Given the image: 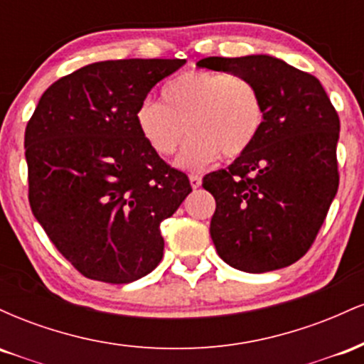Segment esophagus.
<instances>
[{
    "mask_svg": "<svg viewBox=\"0 0 364 364\" xmlns=\"http://www.w3.org/2000/svg\"><path fill=\"white\" fill-rule=\"evenodd\" d=\"M190 185L193 190H196V188L202 186V178H200L198 174H190Z\"/></svg>",
    "mask_w": 364,
    "mask_h": 364,
    "instance_id": "esophagus-1",
    "label": "esophagus"
}]
</instances>
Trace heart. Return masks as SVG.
<instances>
[{
  "mask_svg": "<svg viewBox=\"0 0 364 364\" xmlns=\"http://www.w3.org/2000/svg\"><path fill=\"white\" fill-rule=\"evenodd\" d=\"M162 102L145 99L135 109L141 139L157 156L169 157L191 139L176 166L198 171L223 154L235 159L252 149L265 123V104L252 80L223 72H185L161 90Z\"/></svg>",
  "mask_w": 364,
  "mask_h": 364,
  "instance_id": "heart-1",
  "label": "heart"
}]
</instances>
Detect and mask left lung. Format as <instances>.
<instances>
[{
    "instance_id": "left-lung-1",
    "label": "left lung",
    "mask_w": 364,
    "mask_h": 364,
    "mask_svg": "<svg viewBox=\"0 0 364 364\" xmlns=\"http://www.w3.org/2000/svg\"><path fill=\"white\" fill-rule=\"evenodd\" d=\"M196 66L248 78L265 104L252 149L203 178L215 198L217 253L243 272L284 269L310 250L339 188V116L318 78L269 54L212 56Z\"/></svg>"
}]
</instances>
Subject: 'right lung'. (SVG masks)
I'll return each mask as SVG.
<instances>
[{"instance_id":"add662e5","label":"right lung","mask_w":364,"mask_h":364,"mask_svg":"<svg viewBox=\"0 0 364 364\" xmlns=\"http://www.w3.org/2000/svg\"><path fill=\"white\" fill-rule=\"evenodd\" d=\"M185 63H92L54 82L25 128L32 214L85 277L128 284L162 260L161 223L191 185L145 144L135 109Z\"/></svg>"}]
</instances>
